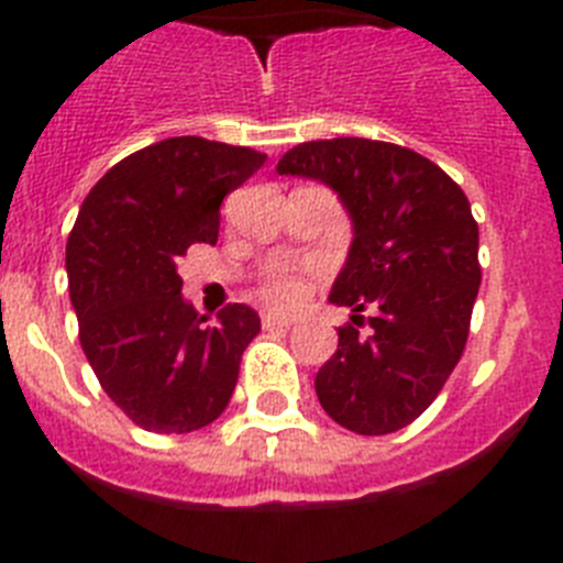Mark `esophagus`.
Here are the masks:
<instances>
[{
  "label": "esophagus",
  "instance_id": "obj_1",
  "mask_svg": "<svg viewBox=\"0 0 563 563\" xmlns=\"http://www.w3.org/2000/svg\"><path fill=\"white\" fill-rule=\"evenodd\" d=\"M292 324H296L292 318L276 316V312H267V316L262 318V327H265V330H290Z\"/></svg>",
  "mask_w": 563,
  "mask_h": 563
}]
</instances>
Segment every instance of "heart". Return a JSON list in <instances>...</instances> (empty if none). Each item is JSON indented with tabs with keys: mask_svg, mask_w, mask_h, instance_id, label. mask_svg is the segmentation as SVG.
<instances>
[{
	"mask_svg": "<svg viewBox=\"0 0 563 563\" xmlns=\"http://www.w3.org/2000/svg\"><path fill=\"white\" fill-rule=\"evenodd\" d=\"M305 278L296 276V273L278 267V271L267 273L265 285H262V296L265 301H271L273 307H292L301 301L305 296Z\"/></svg>",
	"mask_w": 563,
	"mask_h": 563,
	"instance_id": "obj_1",
	"label": "heart"
}]
</instances>
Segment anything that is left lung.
Listing matches in <instances>:
<instances>
[{
    "label": "left lung",
    "instance_id": "left-lung-1",
    "mask_svg": "<svg viewBox=\"0 0 563 563\" xmlns=\"http://www.w3.org/2000/svg\"><path fill=\"white\" fill-rule=\"evenodd\" d=\"M276 172L330 186L355 231L330 292L355 316L338 327L335 355L318 369V400L355 434L406 429L465 352L482 282L479 225L465 191L429 157L366 137L298 143ZM366 306L376 316L363 336Z\"/></svg>",
    "mask_w": 563,
    "mask_h": 563
}]
</instances>
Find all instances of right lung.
I'll use <instances>...</instances> for the list:
<instances>
[{
    "mask_svg": "<svg viewBox=\"0 0 563 563\" xmlns=\"http://www.w3.org/2000/svg\"><path fill=\"white\" fill-rule=\"evenodd\" d=\"M267 157L247 146L168 137L114 163L67 239L69 301L101 389L154 434L206 429L236 389L262 321L228 305L208 324L183 298L177 262L220 236V206Z\"/></svg>",
    "mask_w": 563,
    "mask_h": 563,
    "instance_id": "1",
    "label": "right lung"
}]
</instances>
